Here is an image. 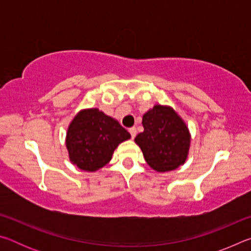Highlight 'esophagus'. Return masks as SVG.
Masks as SVG:
<instances>
[{
	"label": "esophagus",
	"mask_w": 251,
	"mask_h": 251,
	"mask_svg": "<svg viewBox=\"0 0 251 251\" xmlns=\"http://www.w3.org/2000/svg\"><path fill=\"white\" fill-rule=\"evenodd\" d=\"M128 131H129V134H130V136H131V138H135L136 133H137V131H136L135 127H130V128L128 129Z\"/></svg>",
	"instance_id": "34e87169"
}]
</instances>
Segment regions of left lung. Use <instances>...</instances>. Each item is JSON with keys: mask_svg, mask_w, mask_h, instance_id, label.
I'll list each match as a JSON object with an SVG mask.
<instances>
[{"mask_svg": "<svg viewBox=\"0 0 251 251\" xmlns=\"http://www.w3.org/2000/svg\"><path fill=\"white\" fill-rule=\"evenodd\" d=\"M144 131L135 137L147 164L156 172L174 171L187 159L190 134L182 118L169 106L155 105L143 116Z\"/></svg>", "mask_w": 251, "mask_h": 251, "instance_id": "8db88e82", "label": "left lung"}]
</instances>
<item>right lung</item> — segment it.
I'll return each instance as SVG.
<instances>
[{"instance_id":"obj_1","label":"right lung","mask_w":251,"mask_h":251,"mask_svg":"<svg viewBox=\"0 0 251 251\" xmlns=\"http://www.w3.org/2000/svg\"><path fill=\"white\" fill-rule=\"evenodd\" d=\"M130 134L116 120L99 108L83 109L71 122L66 133L70 160L85 172H96L112 159L121 143Z\"/></svg>"}]
</instances>
